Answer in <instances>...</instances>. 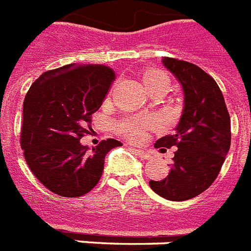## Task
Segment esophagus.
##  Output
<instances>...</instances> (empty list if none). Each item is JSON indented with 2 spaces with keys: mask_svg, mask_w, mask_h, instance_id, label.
<instances>
[{
  "mask_svg": "<svg viewBox=\"0 0 251 251\" xmlns=\"http://www.w3.org/2000/svg\"><path fill=\"white\" fill-rule=\"evenodd\" d=\"M134 151H135L136 155H138L139 158H142V159H151V153L147 151H143V149H134Z\"/></svg>",
  "mask_w": 251,
  "mask_h": 251,
  "instance_id": "1",
  "label": "esophagus"
}]
</instances>
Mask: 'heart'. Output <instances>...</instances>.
<instances>
[{"label":"heart","instance_id":"1","mask_svg":"<svg viewBox=\"0 0 251 251\" xmlns=\"http://www.w3.org/2000/svg\"><path fill=\"white\" fill-rule=\"evenodd\" d=\"M143 83L147 90L157 89V88H168L170 79L163 71L161 70H148L143 74ZM153 126V121L144 119H125L116 124V131L122 134L130 140H140L144 135V131L148 127Z\"/></svg>","mask_w":251,"mask_h":251}]
</instances>
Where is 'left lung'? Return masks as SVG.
<instances>
[{"mask_svg":"<svg viewBox=\"0 0 251 251\" xmlns=\"http://www.w3.org/2000/svg\"><path fill=\"white\" fill-rule=\"evenodd\" d=\"M184 90V109L175 132L155 142V148L177 147L171 170L161 181H149L167 201L195 198L213 184L231 145V120L214 79L197 65L176 58L162 60Z\"/></svg>","mask_w":251,"mask_h":251,"instance_id":"1","label":"left lung"}]
</instances>
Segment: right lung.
Returning a JSON list of instances; mask_svg holds the SVG:
<instances>
[{"label": "right lung", "instance_id": "1", "mask_svg": "<svg viewBox=\"0 0 251 251\" xmlns=\"http://www.w3.org/2000/svg\"><path fill=\"white\" fill-rule=\"evenodd\" d=\"M113 80L108 66L70 64L46 71L31 84L20 145L30 171L52 193L65 198L89 193L102 176L107 153L122 145L107 139L89 151L80 143Z\"/></svg>", "mask_w": 251, "mask_h": 251}]
</instances>
